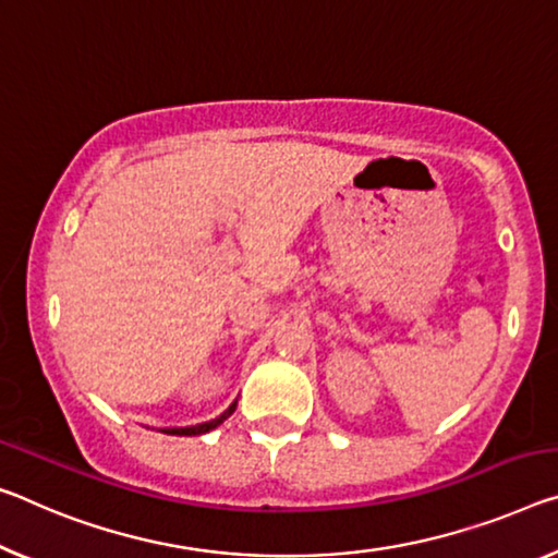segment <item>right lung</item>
<instances>
[{
  "label": "right lung",
  "instance_id": "add662e5",
  "mask_svg": "<svg viewBox=\"0 0 558 558\" xmlns=\"http://www.w3.org/2000/svg\"><path fill=\"white\" fill-rule=\"evenodd\" d=\"M235 410V404H231L228 407V412H223L220 414L218 420H210V422H203V424H196V427H179V429H163L166 435H179V437H196V435H206V432H210V429H216L220 422H223L228 414H231Z\"/></svg>",
  "mask_w": 558,
  "mask_h": 558
}]
</instances>
